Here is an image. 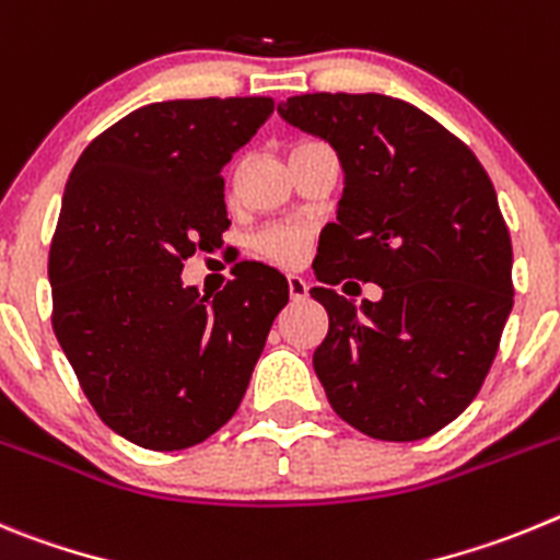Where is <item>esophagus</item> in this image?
Segmentation results:
<instances>
[{"label":"esophagus","mask_w":560,"mask_h":560,"mask_svg":"<svg viewBox=\"0 0 560 560\" xmlns=\"http://www.w3.org/2000/svg\"><path fill=\"white\" fill-rule=\"evenodd\" d=\"M287 287H290L292 301H304L306 292H310V284H306L304 276H287Z\"/></svg>","instance_id":"34e87169"}]
</instances>
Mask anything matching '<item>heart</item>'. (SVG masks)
Listing matches in <instances>:
<instances>
[{
    "instance_id": "b5f03b06",
    "label": "heart",
    "mask_w": 560,
    "mask_h": 560,
    "mask_svg": "<svg viewBox=\"0 0 560 560\" xmlns=\"http://www.w3.org/2000/svg\"><path fill=\"white\" fill-rule=\"evenodd\" d=\"M310 231L301 225H270L256 236L254 245L265 259L284 265V268H295L310 254Z\"/></svg>"
}]
</instances>
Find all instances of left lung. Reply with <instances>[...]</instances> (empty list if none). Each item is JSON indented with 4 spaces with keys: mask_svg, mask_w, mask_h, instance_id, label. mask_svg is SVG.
I'll list each match as a JSON object with an SVG mask.
<instances>
[{
    "mask_svg": "<svg viewBox=\"0 0 560 560\" xmlns=\"http://www.w3.org/2000/svg\"><path fill=\"white\" fill-rule=\"evenodd\" d=\"M292 128L335 148L346 180L310 295L329 312L312 365L331 410L380 441H421L480 390L513 306V248L477 155L405 100L301 94ZM351 275L380 302L342 300Z\"/></svg>",
    "mask_w": 560,
    "mask_h": 560,
    "instance_id": "8db88e82",
    "label": "left lung"
}]
</instances>
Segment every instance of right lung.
I'll use <instances>...</instances> for the list:
<instances>
[{"instance_id": "add662e5", "label": "right lung", "mask_w": 560, "mask_h": 560, "mask_svg": "<svg viewBox=\"0 0 560 560\" xmlns=\"http://www.w3.org/2000/svg\"><path fill=\"white\" fill-rule=\"evenodd\" d=\"M273 100H167L100 133L74 164L49 248L52 326L97 416L136 446L175 452L220 430L248 390L279 270L243 261L218 295L184 259L223 245V167Z\"/></svg>"}]
</instances>
